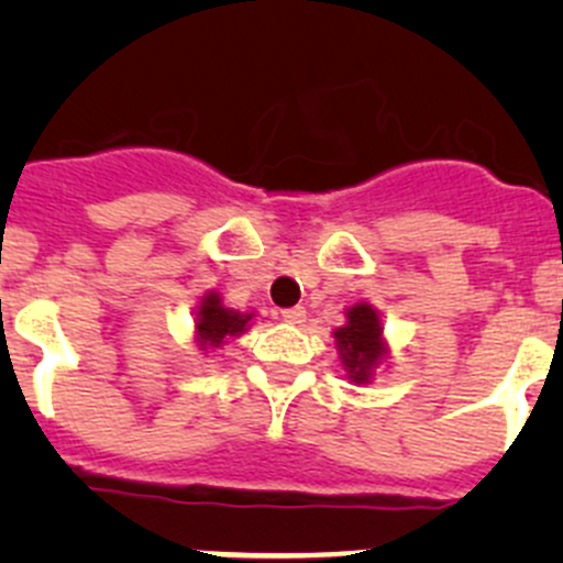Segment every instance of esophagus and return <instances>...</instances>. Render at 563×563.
Masks as SVG:
<instances>
[{
	"mask_svg": "<svg viewBox=\"0 0 563 563\" xmlns=\"http://www.w3.org/2000/svg\"><path fill=\"white\" fill-rule=\"evenodd\" d=\"M280 316H283V321H286V323H302L305 321V308H286Z\"/></svg>",
	"mask_w": 563,
	"mask_h": 563,
	"instance_id": "obj_1",
	"label": "esophagus"
}]
</instances>
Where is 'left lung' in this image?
I'll return each instance as SVG.
<instances>
[{"mask_svg":"<svg viewBox=\"0 0 563 563\" xmlns=\"http://www.w3.org/2000/svg\"><path fill=\"white\" fill-rule=\"evenodd\" d=\"M334 340H338L340 360H343L349 376L356 384L367 382L373 367L384 356L382 321H378L376 310L371 305H356V308H351L349 323L334 332Z\"/></svg>","mask_w":563,"mask_h":563,"instance_id":"obj_1","label":"left lung"}]
</instances>
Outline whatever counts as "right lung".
I'll return each mask as SVG.
<instances>
[{"label": "right lung", "instance_id": "obj_1", "mask_svg": "<svg viewBox=\"0 0 563 563\" xmlns=\"http://www.w3.org/2000/svg\"><path fill=\"white\" fill-rule=\"evenodd\" d=\"M247 321H250V316L234 313V310L223 308L218 294H207L201 302V308H198L196 327H198V334H201V343L220 345L225 338H231V334L245 332Z\"/></svg>", "mask_w": 563, "mask_h": 563}]
</instances>
